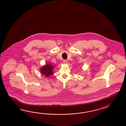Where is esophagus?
<instances>
[{"label": "esophagus", "mask_w": 126, "mask_h": 126, "mask_svg": "<svg viewBox=\"0 0 126 126\" xmlns=\"http://www.w3.org/2000/svg\"><path fill=\"white\" fill-rule=\"evenodd\" d=\"M67 62H68V61L67 60H64V61H63V63L65 64H67Z\"/></svg>", "instance_id": "34e87169"}]
</instances>
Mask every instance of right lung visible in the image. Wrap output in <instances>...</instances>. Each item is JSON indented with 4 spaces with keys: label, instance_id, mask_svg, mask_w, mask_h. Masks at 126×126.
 <instances>
[{
    "label": "right lung",
    "instance_id": "right-lung-1",
    "mask_svg": "<svg viewBox=\"0 0 126 126\" xmlns=\"http://www.w3.org/2000/svg\"><path fill=\"white\" fill-rule=\"evenodd\" d=\"M53 66L50 64H46V65L42 67L41 72L42 74L45 75L46 77H49L53 73Z\"/></svg>",
    "mask_w": 126,
    "mask_h": 126
}]
</instances>
